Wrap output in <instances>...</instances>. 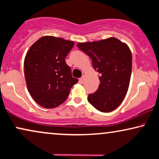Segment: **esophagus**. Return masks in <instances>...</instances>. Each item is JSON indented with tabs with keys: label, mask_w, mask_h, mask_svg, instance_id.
I'll use <instances>...</instances> for the list:
<instances>
[{
	"label": "esophagus",
	"mask_w": 159,
	"mask_h": 159,
	"mask_svg": "<svg viewBox=\"0 0 159 159\" xmlns=\"http://www.w3.org/2000/svg\"><path fill=\"white\" fill-rule=\"evenodd\" d=\"M79 81L81 82V83H84V75L82 76V77H81V78H80Z\"/></svg>",
	"instance_id": "1"
}]
</instances>
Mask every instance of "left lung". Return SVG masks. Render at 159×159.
Instances as JSON below:
<instances>
[{
    "label": "left lung",
    "mask_w": 159,
    "mask_h": 159,
    "mask_svg": "<svg viewBox=\"0 0 159 159\" xmlns=\"http://www.w3.org/2000/svg\"><path fill=\"white\" fill-rule=\"evenodd\" d=\"M78 48L92 59L100 73L97 91L88 95L89 103L101 112H111L123 101L129 87L132 54L126 43L114 37L79 43Z\"/></svg>",
    "instance_id": "obj_1"
}]
</instances>
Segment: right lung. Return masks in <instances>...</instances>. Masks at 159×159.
<instances>
[{
	"label": "right lung",
	"mask_w": 159,
	"mask_h": 159,
	"mask_svg": "<svg viewBox=\"0 0 159 159\" xmlns=\"http://www.w3.org/2000/svg\"><path fill=\"white\" fill-rule=\"evenodd\" d=\"M74 44L60 37L44 36L28 51L24 60L26 85L39 106L53 108L61 105L78 83L65 60Z\"/></svg>",
	"instance_id": "add662e5"
}]
</instances>
